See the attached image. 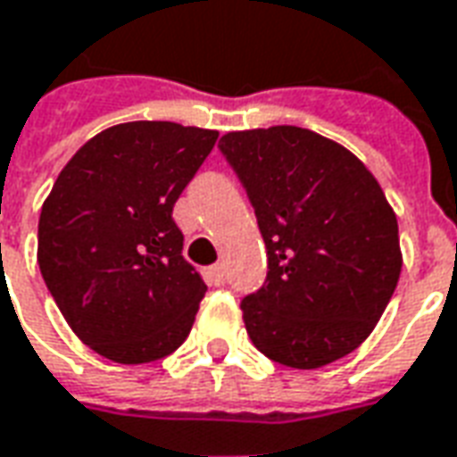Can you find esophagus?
I'll return each mask as SVG.
<instances>
[{"instance_id":"34e87169","label":"esophagus","mask_w":457,"mask_h":457,"mask_svg":"<svg viewBox=\"0 0 457 457\" xmlns=\"http://www.w3.org/2000/svg\"><path fill=\"white\" fill-rule=\"evenodd\" d=\"M206 283H209V286H216V287L226 283V270H223L221 263L206 268Z\"/></svg>"}]
</instances>
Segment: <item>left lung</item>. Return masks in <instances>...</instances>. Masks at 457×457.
Here are the masks:
<instances>
[{
	"mask_svg": "<svg viewBox=\"0 0 457 457\" xmlns=\"http://www.w3.org/2000/svg\"><path fill=\"white\" fill-rule=\"evenodd\" d=\"M219 150L268 251L265 283L241 300L251 342L293 369L347 357L401 275L399 223L374 174L342 145L295 125L228 132Z\"/></svg>",
	"mask_w": 457,
	"mask_h": 457,
	"instance_id": "obj_1",
	"label": "left lung"
}]
</instances>
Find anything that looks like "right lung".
<instances>
[{"instance_id":"add662e5","label":"right lung","mask_w":457,"mask_h":457,"mask_svg":"<svg viewBox=\"0 0 457 457\" xmlns=\"http://www.w3.org/2000/svg\"><path fill=\"white\" fill-rule=\"evenodd\" d=\"M219 132L125 122L80 147L38 219V268L71 329L100 357L145 364L189 337L206 286L171 209Z\"/></svg>"}]
</instances>
